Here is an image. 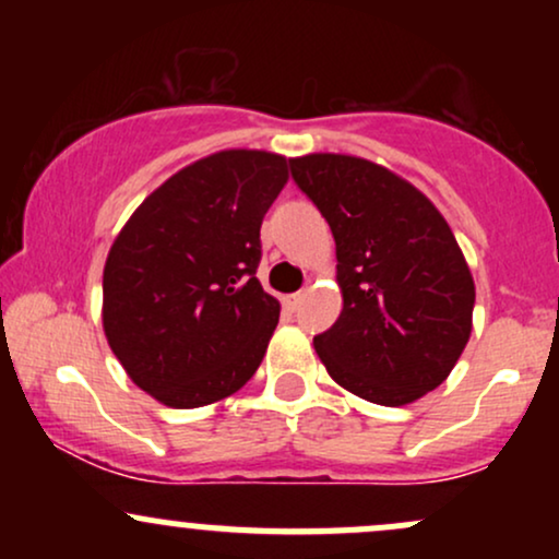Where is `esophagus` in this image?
Returning a JSON list of instances; mask_svg holds the SVG:
<instances>
[{
    "instance_id": "1",
    "label": "esophagus",
    "mask_w": 559,
    "mask_h": 559,
    "mask_svg": "<svg viewBox=\"0 0 559 559\" xmlns=\"http://www.w3.org/2000/svg\"><path fill=\"white\" fill-rule=\"evenodd\" d=\"M301 297H305V292H297V294H288L286 297V305L292 307V310H297L299 307V301H301Z\"/></svg>"
}]
</instances>
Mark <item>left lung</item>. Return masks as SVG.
<instances>
[{"label":"left lung","mask_w":559,"mask_h":559,"mask_svg":"<svg viewBox=\"0 0 559 559\" xmlns=\"http://www.w3.org/2000/svg\"><path fill=\"white\" fill-rule=\"evenodd\" d=\"M331 226L344 310L316 336L333 381L400 407L447 381L471 338L476 286L452 228L400 176L349 155L288 159Z\"/></svg>","instance_id":"8db88e82"}]
</instances>
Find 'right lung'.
Returning <instances> with one entry per match:
<instances>
[{
  "label": "right lung",
  "mask_w": 559,
  "mask_h": 559,
  "mask_svg": "<svg viewBox=\"0 0 559 559\" xmlns=\"http://www.w3.org/2000/svg\"><path fill=\"white\" fill-rule=\"evenodd\" d=\"M286 178L281 155L217 152L152 191L115 239L105 336L157 402L213 404L260 368L281 312L258 281L260 226Z\"/></svg>",
  "instance_id": "1"
}]
</instances>
